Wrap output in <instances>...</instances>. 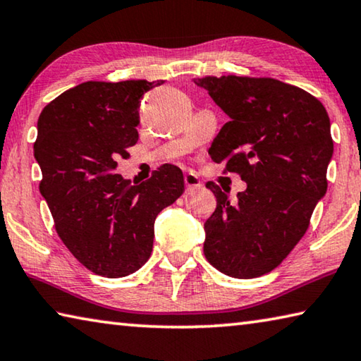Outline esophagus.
<instances>
[{"mask_svg": "<svg viewBox=\"0 0 361 361\" xmlns=\"http://www.w3.org/2000/svg\"><path fill=\"white\" fill-rule=\"evenodd\" d=\"M185 185H186V191H194V189L202 188V181L199 180V176L195 173L188 172L185 173Z\"/></svg>", "mask_w": 361, "mask_h": 361, "instance_id": "1", "label": "esophagus"}]
</instances>
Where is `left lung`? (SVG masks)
<instances>
[{
    "label": "left lung",
    "mask_w": 361,
    "mask_h": 361,
    "mask_svg": "<svg viewBox=\"0 0 361 361\" xmlns=\"http://www.w3.org/2000/svg\"><path fill=\"white\" fill-rule=\"evenodd\" d=\"M194 82L229 116L210 157L247 183L234 202L207 183L216 209L204 224L205 258L229 277H261L302 239L326 192L333 156L328 113L314 95L279 79L228 75Z\"/></svg>",
    "instance_id": "obj_1"
}]
</instances>
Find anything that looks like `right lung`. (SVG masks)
Wrapping results in <instances>:
<instances>
[{
  "instance_id": "add662e5",
  "label": "right lung",
  "mask_w": 361,
  "mask_h": 361,
  "mask_svg": "<svg viewBox=\"0 0 361 361\" xmlns=\"http://www.w3.org/2000/svg\"><path fill=\"white\" fill-rule=\"evenodd\" d=\"M164 81H87L47 103L35 157L39 191L71 255L97 276L138 271L152 252L154 221L185 191L181 170L164 164L140 185L116 173L137 143L140 100Z\"/></svg>"
}]
</instances>
